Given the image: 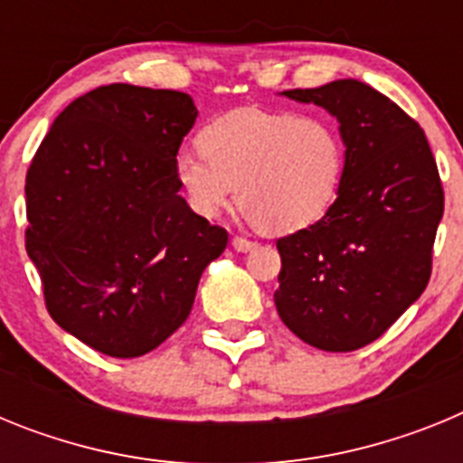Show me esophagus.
Instances as JSON below:
<instances>
[{
    "instance_id": "esophagus-1",
    "label": "esophagus",
    "mask_w": 463,
    "mask_h": 463,
    "mask_svg": "<svg viewBox=\"0 0 463 463\" xmlns=\"http://www.w3.org/2000/svg\"><path fill=\"white\" fill-rule=\"evenodd\" d=\"M232 245H234V250L239 252H250L257 243L250 239H243V236H234V239H232Z\"/></svg>"
}]
</instances>
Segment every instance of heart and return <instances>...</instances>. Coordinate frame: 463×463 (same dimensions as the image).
Masks as SVG:
<instances>
[{"mask_svg": "<svg viewBox=\"0 0 463 463\" xmlns=\"http://www.w3.org/2000/svg\"><path fill=\"white\" fill-rule=\"evenodd\" d=\"M202 150H181L175 181L187 203L215 218L234 202L271 234L298 232L322 220L345 175V143L322 116L239 109L199 137Z\"/></svg>", "mask_w": 463, "mask_h": 463, "instance_id": "b5f03b06", "label": "heart"}]
</instances>
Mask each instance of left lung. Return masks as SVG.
Here are the masks:
<instances>
[{"mask_svg":"<svg viewBox=\"0 0 463 463\" xmlns=\"http://www.w3.org/2000/svg\"><path fill=\"white\" fill-rule=\"evenodd\" d=\"M338 120L345 175L325 218L278 239L273 294L292 334L326 353L369 345L420 298L443 218V187L422 127L354 79L285 90Z\"/></svg>","mask_w":463,"mask_h":463,"instance_id":"1","label":"left lung"}]
</instances>
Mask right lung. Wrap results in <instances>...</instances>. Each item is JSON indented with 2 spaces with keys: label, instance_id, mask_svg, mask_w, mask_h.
<instances>
[{
  "label": "right lung",
  "instance_id": "1",
  "mask_svg": "<svg viewBox=\"0 0 463 463\" xmlns=\"http://www.w3.org/2000/svg\"><path fill=\"white\" fill-rule=\"evenodd\" d=\"M190 94L113 83L55 118L27 171V255L48 313L109 357L150 353L190 315L227 232L181 196Z\"/></svg>",
  "mask_w": 463,
  "mask_h": 463
}]
</instances>
